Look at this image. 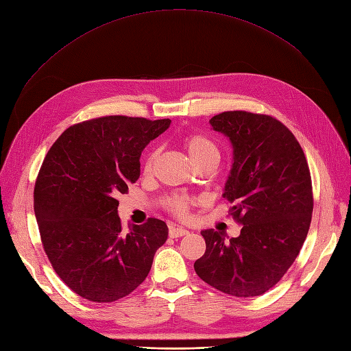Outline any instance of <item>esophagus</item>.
Here are the masks:
<instances>
[{"mask_svg": "<svg viewBox=\"0 0 351 351\" xmlns=\"http://www.w3.org/2000/svg\"><path fill=\"white\" fill-rule=\"evenodd\" d=\"M168 234H169V237L176 239V237H183V236H187V234H189V231H187L186 228H183V227H176V226H171V227H169Z\"/></svg>", "mask_w": 351, "mask_h": 351, "instance_id": "34e87169", "label": "esophagus"}]
</instances>
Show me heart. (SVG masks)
Wrapping results in <instances>:
<instances>
[{
	"instance_id": "obj_1",
	"label": "heart",
	"mask_w": 351,
	"mask_h": 351,
	"mask_svg": "<svg viewBox=\"0 0 351 351\" xmlns=\"http://www.w3.org/2000/svg\"><path fill=\"white\" fill-rule=\"evenodd\" d=\"M183 145L186 147V151L190 156V159L195 164H199L202 161H205L208 158L212 156H218V149L217 146L214 145V142L209 141L208 137L202 136V134H189L183 139ZM155 154H151L149 158L146 159L145 162V173H151L152 169V162H154ZM190 204L192 200L184 196H169L165 200L167 208L173 212L176 215L184 217L187 214V210L190 208Z\"/></svg>"
}]
</instances>
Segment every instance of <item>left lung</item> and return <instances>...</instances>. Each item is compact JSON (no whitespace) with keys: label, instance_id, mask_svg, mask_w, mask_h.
<instances>
[{"label":"left lung","instance_id":"left-lung-1","mask_svg":"<svg viewBox=\"0 0 351 351\" xmlns=\"http://www.w3.org/2000/svg\"><path fill=\"white\" fill-rule=\"evenodd\" d=\"M227 136L232 167L224 196L243 226L240 236L204 230L199 277L217 290L254 297L277 284L291 267L311 227L312 180L302 146L274 117L246 111L221 112L209 120Z\"/></svg>","mask_w":351,"mask_h":351}]
</instances>
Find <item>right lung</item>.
<instances>
[{"instance_id": "obj_1", "label": "right lung", "mask_w": 351, "mask_h": 351, "mask_svg": "<svg viewBox=\"0 0 351 351\" xmlns=\"http://www.w3.org/2000/svg\"><path fill=\"white\" fill-rule=\"evenodd\" d=\"M171 120L108 115L74 124L51 146L35 184L44 250L70 289L97 303L130 294L168 237L164 221L121 228L119 200L141 176L146 145Z\"/></svg>"}]
</instances>
